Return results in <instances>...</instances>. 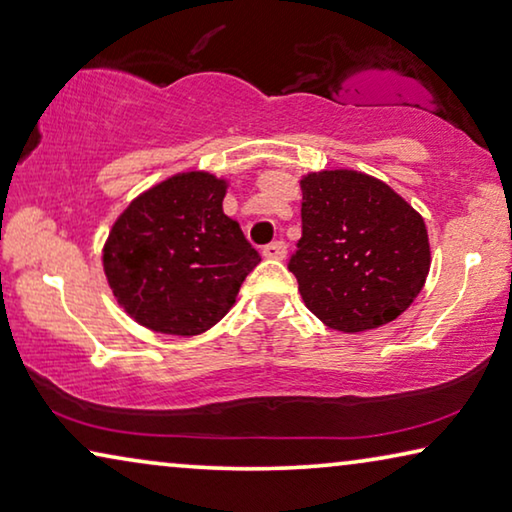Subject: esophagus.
<instances>
[{
    "instance_id": "esophagus-1",
    "label": "esophagus",
    "mask_w": 512,
    "mask_h": 512,
    "mask_svg": "<svg viewBox=\"0 0 512 512\" xmlns=\"http://www.w3.org/2000/svg\"><path fill=\"white\" fill-rule=\"evenodd\" d=\"M285 253H287L285 241H273V243H269V246H264V250H262V255L266 259H282L285 257Z\"/></svg>"
}]
</instances>
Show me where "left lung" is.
I'll return each mask as SVG.
<instances>
[{
	"mask_svg": "<svg viewBox=\"0 0 512 512\" xmlns=\"http://www.w3.org/2000/svg\"><path fill=\"white\" fill-rule=\"evenodd\" d=\"M301 190V239L287 266L303 303L342 333L393 322L430 271L421 213L384 181L354 170L312 172Z\"/></svg>",
	"mask_w": 512,
	"mask_h": 512,
	"instance_id": "1",
	"label": "left lung"
}]
</instances>
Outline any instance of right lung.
<instances>
[{"instance_id": "right-lung-1", "label": "right lung", "mask_w": 512, "mask_h": 512, "mask_svg": "<svg viewBox=\"0 0 512 512\" xmlns=\"http://www.w3.org/2000/svg\"><path fill=\"white\" fill-rule=\"evenodd\" d=\"M225 190L209 172L177 174L133 200L112 225L105 276L137 324L197 335L234 305L262 257L223 213Z\"/></svg>"}]
</instances>
